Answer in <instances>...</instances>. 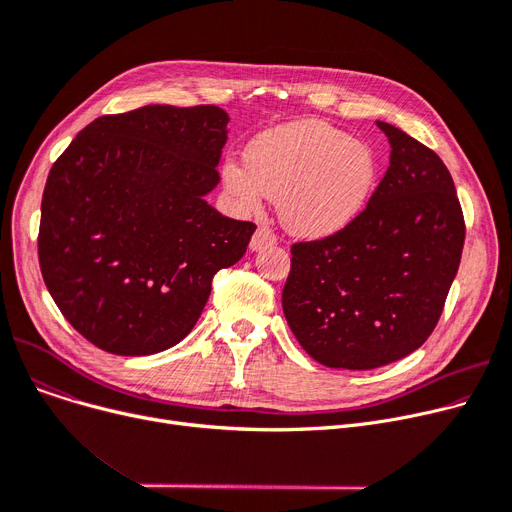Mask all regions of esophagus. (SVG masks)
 Instances as JSON below:
<instances>
[{
  "label": "esophagus",
  "instance_id": "obj_1",
  "mask_svg": "<svg viewBox=\"0 0 512 512\" xmlns=\"http://www.w3.org/2000/svg\"><path fill=\"white\" fill-rule=\"evenodd\" d=\"M276 240H278V236H276L270 228L261 226V228L253 234V238H251V249H253V251H261V249H267V247H274Z\"/></svg>",
  "mask_w": 512,
  "mask_h": 512
}]
</instances>
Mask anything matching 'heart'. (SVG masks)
Segmentation results:
<instances>
[{
  "instance_id": "heart-1",
  "label": "heart",
  "mask_w": 512,
  "mask_h": 512,
  "mask_svg": "<svg viewBox=\"0 0 512 512\" xmlns=\"http://www.w3.org/2000/svg\"><path fill=\"white\" fill-rule=\"evenodd\" d=\"M378 161L371 147L321 120H299L257 137L247 164L226 159L224 184L245 211L278 197L282 224L299 236L340 232L365 209Z\"/></svg>"
}]
</instances>
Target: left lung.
Wrapping results in <instances>:
<instances>
[{"label":"left lung","mask_w":512,"mask_h":512,"mask_svg":"<svg viewBox=\"0 0 512 512\" xmlns=\"http://www.w3.org/2000/svg\"><path fill=\"white\" fill-rule=\"evenodd\" d=\"M390 166L346 228L294 242L282 290L288 326L317 363L375 369L434 332L459 272L465 218L444 161L378 122Z\"/></svg>","instance_id":"obj_1"}]
</instances>
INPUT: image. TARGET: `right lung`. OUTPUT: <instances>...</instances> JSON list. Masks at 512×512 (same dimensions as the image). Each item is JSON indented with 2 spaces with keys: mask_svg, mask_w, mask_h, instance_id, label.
Instances as JSON below:
<instances>
[{
  "mask_svg": "<svg viewBox=\"0 0 512 512\" xmlns=\"http://www.w3.org/2000/svg\"><path fill=\"white\" fill-rule=\"evenodd\" d=\"M228 114L218 105H145L101 116L51 166L39 265L70 326L105 353L178 344L211 280L245 255L253 222L203 197L220 182Z\"/></svg>",
  "mask_w": 512,
  "mask_h": 512,
  "instance_id": "right-lung-1",
  "label": "right lung"
}]
</instances>
